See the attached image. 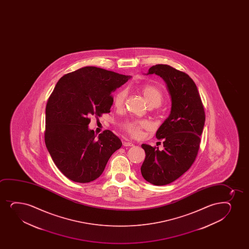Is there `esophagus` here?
Here are the masks:
<instances>
[{
	"label": "esophagus",
	"mask_w": 249,
	"mask_h": 249,
	"mask_svg": "<svg viewBox=\"0 0 249 249\" xmlns=\"http://www.w3.org/2000/svg\"><path fill=\"white\" fill-rule=\"evenodd\" d=\"M123 145L124 147H129V146L134 145V143H132V142H129V141H124Z\"/></svg>",
	"instance_id": "esophagus-1"
}]
</instances>
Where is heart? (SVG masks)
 <instances>
[{
  "instance_id": "1",
  "label": "heart",
  "mask_w": 249,
  "mask_h": 249,
  "mask_svg": "<svg viewBox=\"0 0 249 249\" xmlns=\"http://www.w3.org/2000/svg\"><path fill=\"white\" fill-rule=\"evenodd\" d=\"M140 91L150 107H157L163 102V94L160 89L152 85H145L140 88ZM127 96L125 89H120L114 94L113 102L117 109L122 108ZM151 123L146 120H128L120 124L121 129L134 138H139L143 134V129H150Z\"/></svg>"
}]
</instances>
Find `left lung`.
<instances>
[{"label": "left lung", "mask_w": 249, "mask_h": 249, "mask_svg": "<svg viewBox=\"0 0 249 249\" xmlns=\"http://www.w3.org/2000/svg\"><path fill=\"white\" fill-rule=\"evenodd\" d=\"M163 78L171 97V111L156 132L163 140V150L143 143L145 159L143 178L152 184L166 185L189 170L197 157L205 113L197 86L189 74L168 65H155L147 74Z\"/></svg>", "instance_id": "obj_1"}]
</instances>
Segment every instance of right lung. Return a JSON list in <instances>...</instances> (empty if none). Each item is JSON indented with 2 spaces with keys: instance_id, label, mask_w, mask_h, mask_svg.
I'll return each mask as SVG.
<instances>
[{
  "instance_id": "1",
  "label": "right lung",
  "mask_w": 249,
  "mask_h": 249,
  "mask_svg": "<svg viewBox=\"0 0 249 249\" xmlns=\"http://www.w3.org/2000/svg\"><path fill=\"white\" fill-rule=\"evenodd\" d=\"M130 76L86 66L60 78L46 108L45 143L54 164L69 179L89 183L100 177L122 143L110 130L98 138L89 117L109 113L111 93Z\"/></svg>"
}]
</instances>
